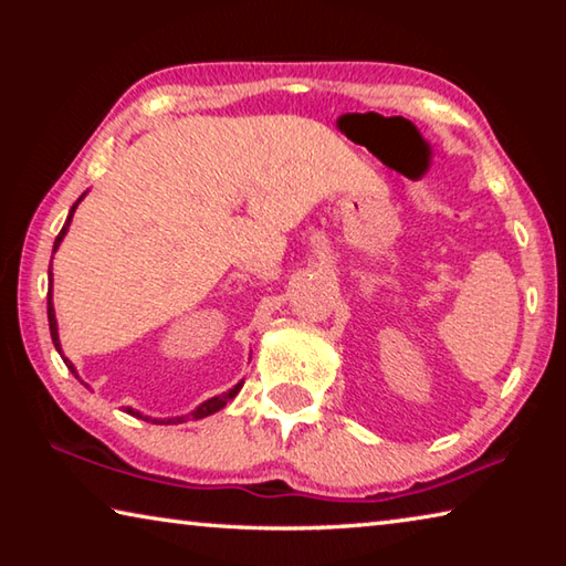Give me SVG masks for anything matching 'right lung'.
<instances>
[{
	"label": "right lung",
	"mask_w": 566,
	"mask_h": 566,
	"mask_svg": "<svg viewBox=\"0 0 566 566\" xmlns=\"http://www.w3.org/2000/svg\"><path fill=\"white\" fill-rule=\"evenodd\" d=\"M87 197V191H84V195L76 199V202L72 205V209H70V214H66V222H64V227H62V232L56 234V239H54V252L56 249H60V244H62V239L66 237V232H70V224H72V217H74V212H76V207H80V202L82 199ZM46 317H50V332H52V342H54V347H56V352L62 354V342H60V327H56V314H54V302H52V264H50V292H46ZM62 359H64V364L66 367H70V371H74L76 375V369H74V364L64 357L62 354ZM80 377V375H76ZM242 385H244V379L242 381H237V385L229 389V391H224V395H219V397H212V399H207V401H202V405H199L197 409H191L189 415H185V417H167V419H151V417H147V415H142V411H137V409H132V407H127V415H132V417H137V419H145V421H151V424H179V421H185V419H205V417H209V415H214V411H219V409H224L229 401H232L237 395H239V389H242Z\"/></svg>",
	"instance_id": "1"
}]
</instances>
